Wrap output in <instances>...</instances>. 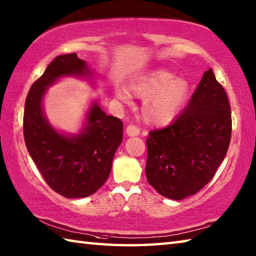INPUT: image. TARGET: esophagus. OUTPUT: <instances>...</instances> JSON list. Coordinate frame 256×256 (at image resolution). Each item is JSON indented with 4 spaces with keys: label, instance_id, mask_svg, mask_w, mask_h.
<instances>
[{
    "label": "esophagus",
    "instance_id": "1",
    "mask_svg": "<svg viewBox=\"0 0 256 256\" xmlns=\"http://www.w3.org/2000/svg\"><path fill=\"white\" fill-rule=\"evenodd\" d=\"M126 134L128 136H138L140 134V130L138 126H135V125H128L126 128Z\"/></svg>",
    "mask_w": 256,
    "mask_h": 256
}]
</instances>
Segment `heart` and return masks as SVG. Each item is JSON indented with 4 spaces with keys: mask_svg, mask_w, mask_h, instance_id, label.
<instances>
[{
    "mask_svg": "<svg viewBox=\"0 0 256 256\" xmlns=\"http://www.w3.org/2000/svg\"><path fill=\"white\" fill-rule=\"evenodd\" d=\"M114 94L123 102L131 101V94L145 98L142 106L144 121L150 125H166L182 111L188 99L189 84L170 70L158 68L130 80L128 90L116 86Z\"/></svg>",
    "mask_w": 256,
    "mask_h": 256,
    "instance_id": "1",
    "label": "heart"
}]
</instances>
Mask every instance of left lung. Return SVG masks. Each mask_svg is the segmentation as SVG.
Wrapping results in <instances>:
<instances>
[{"instance_id":"8db88e82","label":"left lung","mask_w":256,"mask_h":256,"mask_svg":"<svg viewBox=\"0 0 256 256\" xmlns=\"http://www.w3.org/2000/svg\"><path fill=\"white\" fill-rule=\"evenodd\" d=\"M231 131L229 99L210 68L180 116L170 126L148 134V184L172 200L197 194L224 160Z\"/></svg>"}]
</instances>
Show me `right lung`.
<instances>
[{"instance_id": "right-lung-1", "label": "right lung", "mask_w": 256, "mask_h": 256, "mask_svg": "<svg viewBox=\"0 0 256 256\" xmlns=\"http://www.w3.org/2000/svg\"><path fill=\"white\" fill-rule=\"evenodd\" d=\"M64 77L86 79L94 86L96 74L76 52L54 59L27 94L24 138L32 160L54 192L66 198H84L110 175L114 154L122 143L123 123L92 100L79 133L58 131L45 116L42 102L47 89Z\"/></svg>"}]
</instances>
